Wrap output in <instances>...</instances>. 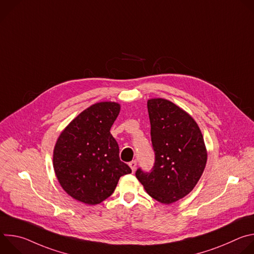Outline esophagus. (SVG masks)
Segmentation results:
<instances>
[{
	"label": "esophagus",
	"instance_id": "obj_1",
	"mask_svg": "<svg viewBox=\"0 0 254 254\" xmlns=\"http://www.w3.org/2000/svg\"><path fill=\"white\" fill-rule=\"evenodd\" d=\"M129 167H130V169L132 170V172H134V170H135V167H136V161H131V162H129Z\"/></svg>",
	"mask_w": 254,
	"mask_h": 254
}]
</instances>
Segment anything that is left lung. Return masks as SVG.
Segmentation results:
<instances>
[{
	"instance_id": "obj_1",
	"label": "left lung",
	"mask_w": 254,
	"mask_h": 254,
	"mask_svg": "<svg viewBox=\"0 0 254 254\" xmlns=\"http://www.w3.org/2000/svg\"><path fill=\"white\" fill-rule=\"evenodd\" d=\"M155 163L151 171L138 168L135 177L155 200L171 204L188 195L201 178L207 152L196 122L173 102L148 100Z\"/></svg>"
}]
</instances>
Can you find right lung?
I'll use <instances>...</instances> for the list:
<instances>
[{
    "instance_id": "add662e5",
    "label": "right lung",
    "mask_w": 254,
    "mask_h": 254,
    "mask_svg": "<svg viewBox=\"0 0 254 254\" xmlns=\"http://www.w3.org/2000/svg\"><path fill=\"white\" fill-rule=\"evenodd\" d=\"M120 104L98 102L82 112L61 132L53 154L56 177L64 191L88 205L110 197L122 176L131 173L120 159L111 133Z\"/></svg>"
}]
</instances>
